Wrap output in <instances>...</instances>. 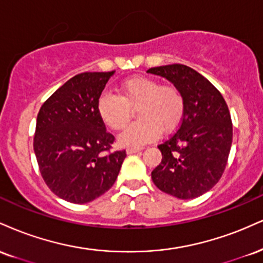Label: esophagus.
<instances>
[{"label": "esophagus", "mask_w": 263, "mask_h": 263, "mask_svg": "<svg viewBox=\"0 0 263 263\" xmlns=\"http://www.w3.org/2000/svg\"><path fill=\"white\" fill-rule=\"evenodd\" d=\"M143 149L142 147H128L127 148V153L128 154H132V153H137V152H140Z\"/></svg>", "instance_id": "34e87169"}]
</instances>
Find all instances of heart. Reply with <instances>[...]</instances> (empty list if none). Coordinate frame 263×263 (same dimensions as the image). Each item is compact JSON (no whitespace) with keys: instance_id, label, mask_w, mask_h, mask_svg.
Wrapping results in <instances>:
<instances>
[{"instance_id":"heart-1","label":"heart","mask_w":263,"mask_h":263,"mask_svg":"<svg viewBox=\"0 0 263 263\" xmlns=\"http://www.w3.org/2000/svg\"><path fill=\"white\" fill-rule=\"evenodd\" d=\"M135 109L138 120L123 131L120 142L138 147L156 140L160 131L178 128L185 115V97L176 85L138 76L120 84V96L104 93L98 99L99 118L115 131L126 127Z\"/></svg>"}]
</instances>
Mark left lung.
Here are the masks:
<instances>
[{"label": "left lung", "instance_id": "left-lung-1", "mask_svg": "<svg viewBox=\"0 0 263 263\" xmlns=\"http://www.w3.org/2000/svg\"><path fill=\"white\" fill-rule=\"evenodd\" d=\"M165 77L185 97L179 128L158 145L162 162L152 172L158 189L181 200L198 197L222 178L233 141L229 109L207 78L180 63L148 69Z\"/></svg>", "mask_w": 263, "mask_h": 263}]
</instances>
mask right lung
<instances>
[{
	"label": "right lung",
	"instance_id": "right-lung-1",
	"mask_svg": "<svg viewBox=\"0 0 263 263\" xmlns=\"http://www.w3.org/2000/svg\"><path fill=\"white\" fill-rule=\"evenodd\" d=\"M114 72H84L43 104L33 147L44 181L56 196L87 203L118 178L126 151L112 152L115 137L98 114V99Z\"/></svg>",
	"mask_w": 263,
	"mask_h": 263
}]
</instances>
